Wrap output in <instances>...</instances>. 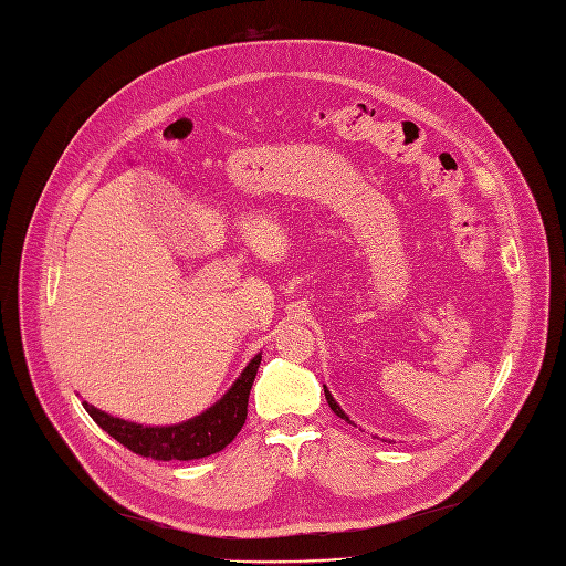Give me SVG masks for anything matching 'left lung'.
I'll return each mask as SVG.
<instances>
[{"instance_id":"1","label":"left lung","mask_w":566,"mask_h":566,"mask_svg":"<svg viewBox=\"0 0 566 566\" xmlns=\"http://www.w3.org/2000/svg\"><path fill=\"white\" fill-rule=\"evenodd\" d=\"M324 395H326V401H328V406H331V410H333V412H335V415H337V417H342V419H344V421H349V423H354V421H352V419H349V417H346V412H344V410H342V408H339V403H337V401H335V399H333V395H331V392H328V387H326V385H324Z\"/></svg>"}]
</instances>
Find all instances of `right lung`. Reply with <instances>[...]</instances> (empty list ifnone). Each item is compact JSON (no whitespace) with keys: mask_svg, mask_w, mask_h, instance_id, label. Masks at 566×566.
<instances>
[{"mask_svg":"<svg viewBox=\"0 0 566 566\" xmlns=\"http://www.w3.org/2000/svg\"><path fill=\"white\" fill-rule=\"evenodd\" d=\"M260 360H263V354H255L220 401L181 423L143 426L136 421L113 417L91 406L88 401H83V408L102 430H106L111 438H115L128 451L163 462L199 460L229 447L235 434L242 430L247 419L249 392Z\"/></svg>","mask_w":566,"mask_h":566,"instance_id":"1","label":"right lung"}]
</instances>
